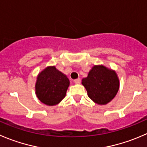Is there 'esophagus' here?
I'll use <instances>...</instances> for the list:
<instances>
[{"instance_id":"esophagus-1","label":"esophagus","mask_w":147,"mask_h":147,"mask_svg":"<svg viewBox=\"0 0 147 147\" xmlns=\"http://www.w3.org/2000/svg\"><path fill=\"white\" fill-rule=\"evenodd\" d=\"M80 82H81L80 78H78V79L76 80H74V82H75V84H80Z\"/></svg>"}]
</instances>
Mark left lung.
<instances>
[{"mask_svg": "<svg viewBox=\"0 0 147 147\" xmlns=\"http://www.w3.org/2000/svg\"><path fill=\"white\" fill-rule=\"evenodd\" d=\"M82 85L88 95L98 105H106L114 98L120 82L116 71L102 65H94L88 76L82 78Z\"/></svg>", "mask_w": 147, "mask_h": 147, "instance_id": "8db88e82", "label": "left lung"}]
</instances>
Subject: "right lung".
Returning <instances> with one entry per match:
<instances>
[{
  "instance_id": "right-lung-1",
  "label": "right lung",
  "mask_w": 147,
  "mask_h": 147,
  "mask_svg": "<svg viewBox=\"0 0 147 147\" xmlns=\"http://www.w3.org/2000/svg\"><path fill=\"white\" fill-rule=\"evenodd\" d=\"M69 86L67 75L55 66H48L38 74L35 84L36 95L42 103L53 106L65 98Z\"/></svg>"
}]
</instances>
